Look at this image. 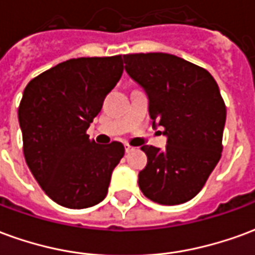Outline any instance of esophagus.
Returning <instances> with one entry per match:
<instances>
[{
    "label": "esophagus",
    "mask_w": 255,
    "mask_h": 255,
    "mask_svg": "<svg viewBox=\"0 0 255 255\" xmlns=\"http://www.w3.org/2000/svg\"><path fill=\"white\" fill-rule=\"evenodd\" d=\"M133 149H135L133 146H131V144L126 143V153H129V151H132Z\"/></svg>",
    "instance_id": "1"
}]
</instances>
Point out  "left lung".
<instances>
[{"instance_id":"8db88e82","label":"left lung","mask_w":255,"mask_h":255,"mask_svg":"<svg viewBox=\"0 0 255 255\" xmlns=\"http://www.w3.org/2000/svg\"><path fill=\"white\" fill-rule=\"evenodd\" d=\"M124 63L147 93L150 117L168 136L164 150L140 147L147 164L139 188L161 205L187 202L221 158L227 109L219 86L205 68L168 53L124 54Z\"/></svg>"}]
</instances>
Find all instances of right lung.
Wrapping results in <instances>:
<instances>
[{"label":"right lung","mask_w":255,"mask_h":255,"mask_svg":"<svg viewBox=\"0 0 255 255\" xmlns=\"http://www.w3.org/2000/svg\"><path fill=\"white\" fill-rule=\"evenodd\" d=\"M123 69L122 54L71 58L25 86L19 105L25 162L47 197L64 208L100 203L124 155L120 142L98 144L87 135Z\"/></svg>","instance_id":"right-lung-1"}]
</instances>
